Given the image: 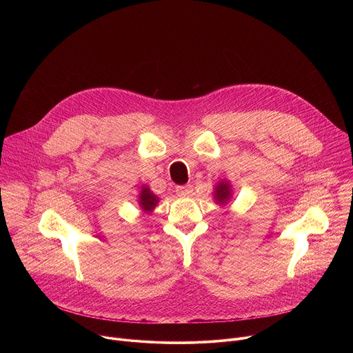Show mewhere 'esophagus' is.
Returning a JSON list of instances; mask_svg holds the SVG:
<instances>
[{
	"label": "esophagus",
	"mask_w": 353,
	"mask_h": 353,
	"mask_svg": "<svg viewBox=\"0 0 353 353\" xmlns=\"http://www.w3.org/2000/svg\"><path fill=\"white\" fill-rule=\"evenodd\" d=\"M176 192L179 196H191L192 195V187L191 185H179L176 188Z\"/></svg>",
	"instance_id": "obj_1"
}]
</instances>
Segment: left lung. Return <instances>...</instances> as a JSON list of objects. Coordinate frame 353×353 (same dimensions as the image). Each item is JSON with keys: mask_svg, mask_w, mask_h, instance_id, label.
<instances>
[{"mask_svg": "<svg viewBox=\"0 0 353 353\" xmlns=\"http://www.w3.org/2000/svg\"><path fill=\"white\" fill-rule=\"evenodd\" d=\"M232 198V187L226 180H222L216 184L214 191V199L218 204H226L228 201Z\"/></svg>", "mask_w": 353, "mask_h": 353, "instance_id": "left-lung-1", "label": "left lung"}]
</instances>
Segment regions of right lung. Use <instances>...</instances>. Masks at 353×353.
I'll list each match as a JSON object with an SVG mask.
<instances>
[{"mask_svg": "<svg viewBox=\"0 0 353 353\" xmlns=\"http://www.w3.org/2000/svg\"><path fill=\"white\" fill-rule=\"evenodd\" d=\"M159 203V196L155 195L148 185H142L139 195H138V204L142 211L152 212Z\"/></svg>", "mask_w": 353, "mask_h": 353, "instance_id": "add662e5", "label": "right lung"}]
</instances>
